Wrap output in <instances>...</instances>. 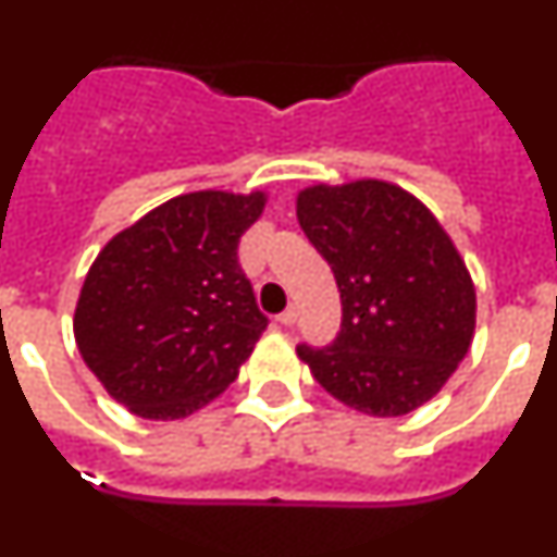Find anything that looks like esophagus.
<instances>
[{
    "instance_id": "obj_1",
    "label": "esophagus",
    "mask_w": 557,
    "mask_h": 557,
    "mask_svg": "<svg viewBox=\"0 0 557 557\" xmlns=\"http://www.w3.org/2000/svg\"><path fill=\"white\" fill-rule=\"evenodd\" d=\"M295 318H298V312H295V307H289V309H284L282 314H278V323H282V326H293Z\"/></svg>"
}]
</instances>
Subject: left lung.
Returning a JSON list of instances; mask_svg holds the SVG:
<instances>
[{"mask_svg": "<svg viewBox=\"0 0 557 557\" xmlns=\"http://www.w3.org/2000/svg\"><path fill=\"white\" fill-rule=\"evenodd\" d=\"M295 214L343 304L332 346H298V357L366 416L426 405L469 354L476 323L474 282L451 236L416 195L376 178L307 186Z\"/></svg>", "mask_w": 557, "mask_h": 557, "instance_id": "left-lung-1", "label": "left lung"}]
</instances>
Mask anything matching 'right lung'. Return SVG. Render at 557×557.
<instances>
[{
	"instance_id": "right-lung-1",
	"label": "right lung",
	"mask_w": 557,
	"mask_h": 557,
	"mask_svg": "<svg viewBox=\"0 0 557 557\" xmlns=\"http://www.w3.org/2000/svg\"><path fill=\"white\" fill-rule=\"evenodd\" d=\"M264 191L178 195L111 236L75 307L81 357L133 416L175 421L239 376L268 318L236 262Z\"/></svg>"
}]
</instances>
